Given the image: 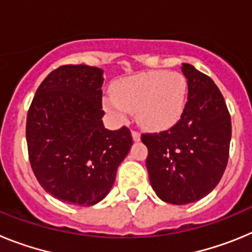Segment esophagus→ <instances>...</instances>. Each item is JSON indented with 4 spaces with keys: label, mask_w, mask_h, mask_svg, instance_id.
Masks as SVG:
<instances>
[{
    "label": "esophagus",
    "mask_w": 252,
    "mask_h": 252,
    "mask_svg": "<svg viewBox=\"0 0 252 252\" xmlns=\"http://www.w3.org/2000/svg\"><path fill=\"white\" fill-rule=\"evenodd\" d=\"M132 139L133 141H140V139H141V135H140L139 131H132Z\"/></svg>",
    "instance_id": "obj_1"
}]
</instances>
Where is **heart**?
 <instances>
[{"label": "heart", "mask_w": 252, "mask_h": 252, "mask_svg": "<svg viewBox=\"0 0 252 252\" xmlns=\"http://www.w3.org/2000/svg\"><path fill=\"white\" fill-rule=\"evenodd\" d=\"M188 84L180 73L165 70L140 73L126 77L113 87V95H107L103 106L119 119L136 112L144 127L160 130L174 125L183 113Z\"/></svg>", "instance_id": "obj_1"}]
</instances>
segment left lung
Returning a JSON list of instances; mask_svg holds the SVG:
<instances>
[{
    "mask_svg": "<svg viewBox=\"0 0 252 252\" xmlns=\"http://www.w3.org/2000/svg\"><path fill=\"white\" fill-rule=\"evenodd\" d=\"M182 72L188 101L169 130L142 133L146 168L158 197L171 204L199 201L220 183L228 161L231 116L215 82L190 64Z\"/></svg>",
    "mask_w": 252,
    "mask_h": 252,
    "instance_id": "1",
    "label": "left lung"
}]
</instances>
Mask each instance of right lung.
I'll use <instances>...</instances> for the list:
<instances>
[{"mask_svg": "<svg viewBox=\"0 0 252 252\" xmlns=\"http://www.w3.org/2000/svg\"><path fill=\"white\" fill-rule=\"evenodd\" d=\"M103 70L62 65L37 88L26 120L29 160L44 190L65 203L102 201L132 145L126 126L111 131L102 117Z\"/></svg>", "mask_w": 252, "mask_h": 252, "instance_id": "right-lung-1", "label": "right lung"}]
</instances>
